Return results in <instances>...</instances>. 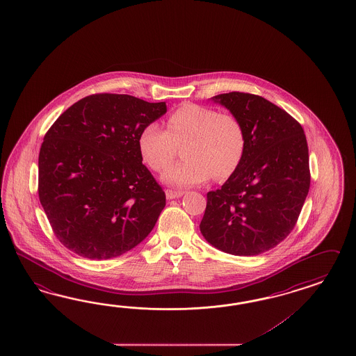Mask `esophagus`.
Segmentation results:
<instances>
[{"mask_svg": "<svg viewBox=\"0 0 356 356\" xmlns=\"http://www.w3.org/2000/svg\"><path fill=\"white\" fill-rule=\"evenodd\" d=\"M183 192H175V191H165V197L167 200H176V198H180L183 197Z\"/></svg>", "mask_w": 356, "mask_h": 356, "instance_id": "1", "label": "esophagus"}]
</instances>
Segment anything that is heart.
<instances>
[{"label":"heart","instance_id":"1","mask_svg":"<svg viewBox=\"0 0 356 356\" xmlns=\"http://www.w3.org/2000/svg\"><path fill=\"white\" fill-rule=\"evenodd\" d=\"M177 146H185L186 161L168 168L161 180L173 188H191L211 176L218 180L229 177L243 158L246 132L237 116L185 104L170 115L167 129L150 123L138 137L141 156L154 171H163L172 163Z\"/></svg>","mask_w":356,"mask_h":356}]
</instances>
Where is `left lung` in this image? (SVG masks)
<instances>
[{
	"label": "left lung",
	"instance_id": "left-lung-1",
	"mask_svg": "<svg viewBox=\"0 0 356 356\" xmlns=\"http://www.w3.org/2000/svg\"><path fill=\"white\" fill-rule=\"evenodd\" d=\"M211 99L242 122L246 149L221 189L207 193L200 229L219 250L259 255L288 237L306 201V135L293 116L263 97L231 92Z\"/></svg>",
	"mask_w": 356,
	"mask_h": 356
}]
</instances>
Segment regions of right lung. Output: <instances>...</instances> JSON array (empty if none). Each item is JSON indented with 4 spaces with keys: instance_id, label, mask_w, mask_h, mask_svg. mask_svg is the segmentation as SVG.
I'll return each mask as SVG.
<instances>
[{
    "instance_id": "1",
    "label": "right lung",
    "mask_w": 356,
    "mask_h": 356,
    "mask_svg": "<svg viewBox=\"0 0 356 356\" xmlns=\"http://www.w3.org/2000/svg\"><path fill=\"white\" fill-rule=\"evenodd\" d=\"M167 113L128 95L88 96L58 118L39 155V198L60 243L92 260L132 250L153 231L165 194L138 137Z\"/></svg>"
}]
</instances>
